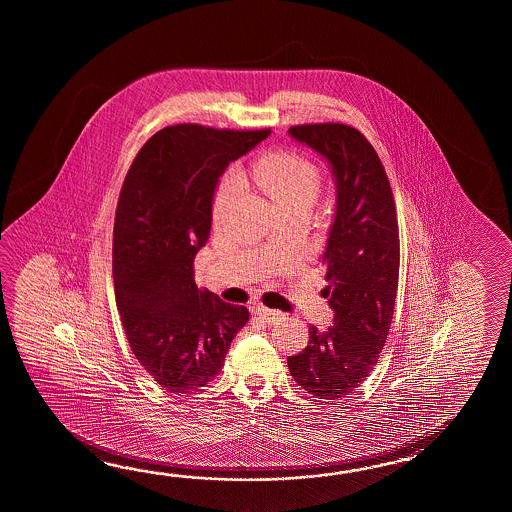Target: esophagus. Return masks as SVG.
<instances>
[{"instance_id": "obj_1", "label": "esophagus", "mask_w": 512, "mask_h": 512, "mask_svg": "<svg viewBox=\"0 0 512 512\" xmlns=\"http://www.w3.org/2000/svg\"><path fill=\"white\" fill-rule=\"evenodd\" d=\"M252 311L260 316V318H263L265 322H269V324L280 322L283 318L282 311H274V309H269V307H265V305L261 304L252 305Z\"/></svg>"}]
</instances>
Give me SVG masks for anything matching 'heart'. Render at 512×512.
<instances>
[{
	"label": "heart",
	"mask_w": 512,
	"mask_h": 512,
	"mask_svg": "<svg viewBox=\"0 0 512 512\" xmlns=\"http://www.w3.org/2000/svg\"><path fill=\"white\" fill-rule=\"evenodd\" d=\"M252 175L256 185L282 212L313 207L322 188V177L315 164L293 152H276L261 157L252 166ZM241 190L243 179L238 172L225 175L214 197V212L221 214Z\"/></svg>",
	"instance_id": "1"
}]
</instances>
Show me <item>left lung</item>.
<instances>
[{
  "label": "left lung",
  "mask_w": 512,
  "mask_h": 512,
  "mask_svg": "<svg viewBox=\"0 0 512 512\" xmlns=\"http://www.w3.org/2000/svg\"><path fill=\"white\" fill-rule=\"evenodd\" d=\"M294 141L326 159L335 183V216L324 263L333 326L309 327L304 351L287 366L304 390L338 399L366 381L392 326L399 282V227L381 159L359 130L346 124L289 128Z\"/></svg>",
  "instance_id": "obj_1"
}]
</instances>
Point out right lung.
<instances>
[{
	"label": "right lung",
	"instance_id": "obj_1",
	"mask_svg": "<svg viewBox=\"0 0 512 512\" xmlns=\"http://www.w3.org/2000/svg\"><path fill=\"white\" fill-rule=\"evenodd\" d=\"M269 133L168 126L142 146L120 190L117 307L133 355L170 392L212 381L249 320L247 307L197 289L194 258L210 234L219 177Z\"/></svg>",
	"mask_w": 512,
	"mask_h": 512
}]
</instances>
